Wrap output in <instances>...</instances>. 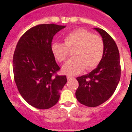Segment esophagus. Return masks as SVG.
<instances>
[{"label": "esophagus", "mask_w": 132, "mask_h": 132, "mask_svg": "<svg viewBox=\"0 0 132 132\" xmlns=\"http://www.w3.org/2000/svg\"><path fill=\"white\" fill-rule=\"evenodd\" d=\"M73 78H74V77H72V76H70V75L67 76V79L68 81L71 80L73 79Z\"/></svg>", "instance_id": "1"}]
</instances>
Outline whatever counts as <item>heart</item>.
Wrapping results in <instances>:
<instances>
[{"instance_id": "heart-1", "label": "heart", "mask_w": 132, "mask_h": 132, "mask_svg": "<svg viewBox=\"0 0 132 132\" xmlns=\"http://www.w3.org/2000/svg\"><path fill=\"white\" fill-rule=\"evenodd\" d=\"M64 43L54 42L51 50L59 62H63L72 51L73 57L66 62L62 71L70 75L82 72L86 68L92 70L99 65L104 55L105 46L103 39L98 35L84 29H78L64 37Z\"/></svg>"}]
</instances>
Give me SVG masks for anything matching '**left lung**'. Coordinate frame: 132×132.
I'll return each mask as SVG.
<instances>
[{"instance_id": "left-lung-1", "label": "left lung", "mask_w": 132, "mask_h": 132, "mask_svg": "<svg viewBox=\"0 0 132 132\" xmlns=\"http://www.w3.org/2000/svg\"><path fill=\"white\" fill-rule=\"evenodd\" d=\"M104 42V55L97 68L89 74L77 77V100L82 104L94 107L102 104L111 97L121 77L119 53L116 43L106 31L94 28Z\"/></svg>"}]
</instances>
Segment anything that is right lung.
Masks as SVG:
<instances>
[{
	"label": "right lung",
	"mask_w": 132,
	"mask_h": 132,
	"mask_svg": "<svg viewBox=\"0 0 132 132\" xmlns=\"http://www.w3.org/2000/svg\"><path fill=\"white\" fill-rule=\"evenodd\" d=\"M65 27L36 25L25 32L16 46L13 59L14 81L23 99L36 109L55 105L67 82L66 75H57L60 68L51 50L53 38Z\"/></svg>",
	"instance_id": "obj_1"
}]
</instances>
